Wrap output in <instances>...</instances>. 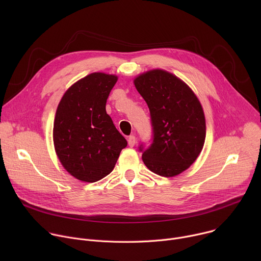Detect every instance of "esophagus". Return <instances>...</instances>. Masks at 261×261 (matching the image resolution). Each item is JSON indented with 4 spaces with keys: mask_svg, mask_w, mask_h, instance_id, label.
Returning <instances> with one entry per match:
<instances>
[{
    "mask_svg": "<svg viewBox=\"0 0 261 261\" xmlns=\"http://www.w3.org/2000/svg\"><path fill=\"white\" fill-rule=\"evenodd\" d=\"M135 141H136V138H135L134 135H130L128 137V144H129V146H134Z\"/></svg>",
    "mask_w": 261,
    "mask_h": 261,
    "instance_id": "1",
    "label": "esophagus"
}]
</instances>
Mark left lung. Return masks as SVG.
Segmentation results:
<instances>
[{
	"mask_svg": "<svg viewBox=\"0 0 261 261\" xmlns=\"http://www.w3.org/2000/svg\"><path fill=\"white\" fill-rule=\"evenodd\" d=\"M134 85L151 115L152 142L138 146L151 171L166 177L187 169L200 154L205 139V119L192 90L171 73L147 71Z\"/></svg>",
	"mask_w": 261,
	"mask_h": 261,
	"instance_id": "left-lung-1",
	"label": "left lung"
}]
</instances>
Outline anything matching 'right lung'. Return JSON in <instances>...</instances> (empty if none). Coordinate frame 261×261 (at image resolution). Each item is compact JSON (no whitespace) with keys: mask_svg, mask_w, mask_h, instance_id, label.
<instances>
[{"mask_svg":"<svg viewBox=\"0 0 261 261\" xmlns=\"http://www.w3.org/2000/svg\"><path fill=\"white\" fill-rule=\"evenodd\" d=\"M118 77L92 73L74 84L61 99L54 123V143L64 168L74 177L94 182L109 174L127 140L106 114V101Z\"/></svg>","mask_w":261,"mask_h":261,"instance_id":"obj_1","label":"right lung"}]
</instances>
